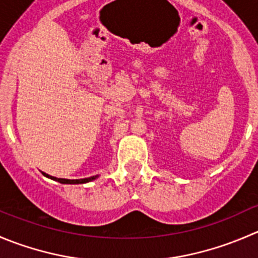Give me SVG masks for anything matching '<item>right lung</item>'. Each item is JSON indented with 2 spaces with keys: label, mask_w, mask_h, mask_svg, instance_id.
I'll return each mask as SVG.
<instances>
[{
  "label": "right lung",
  "mask_w": 258,
  "mask_h": 258,
  "mask_svg": "<svg viewBox=\"0 0 258 258\" xmlns=\"http://www.w3.org/2000/svg\"><path fill=\"white\" fill-rule=\"evenodd\" d=\"M42 175H45V176L49 177V179L55 180V181H59L60 184H86V182H89V181H92V180H94L98 177V175H96V176L84 177V179H73L72 180V179H61V177L51 176V175L46 174V172H42Z\"/></svg>",
  "instance_id": "obj_1"
}]
</instances>
